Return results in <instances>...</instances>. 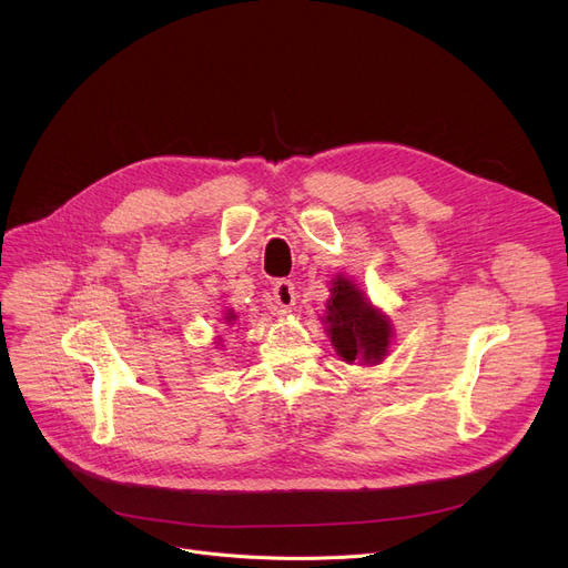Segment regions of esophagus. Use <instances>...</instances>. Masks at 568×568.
<instances>
[{"instance_id":"esophagus-1","label":"esophagus","mask_w":568,"mask_h":568,"mask_svg":"<svg viewBox=\"0 0 568 568\" xmlns=\"http://www.w3.org/2000/svg\"><path fill=\"white\" fill-rule=\"evenodd\" d=\"M274 302L281 308V313H287L294 306L296 292H294V285L290 281H278L274 285Z\"/></svg>"}]
</instances>
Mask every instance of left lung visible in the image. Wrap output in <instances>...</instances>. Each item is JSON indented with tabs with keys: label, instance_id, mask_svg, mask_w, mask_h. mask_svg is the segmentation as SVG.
Returning <instances> with one entry per match:
<instances>
[{
	"label": "left lung",
	"instance_id": "8db88e82",
	"mask_svg": "<svg viewBox=\"0 0 568 568\" xmlns=\"http://www.w3.org/2000/svg\"><path fill=\"white\" fill-rule=\"evenodd\" d=\"M332 296L320 317L336 354L345 364L377 366L389 356L394 324L352 278H332Z\"/></svg>",
	"mask_w": 568,
	"mask_h": 568
}]
</instances>
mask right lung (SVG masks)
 <instances>
[{
  "label": "right lung",
  "instance_id": "1",
  "mask_svg": "<svg viewBox=\"0 0 568 568\" xmlns=\"http://www.w3.org/2000/svg\"><path fill=\"white\" fill-rule=\"evenodd\" d=\"M236 317H239V315H236V313H234V311H232V308H230V311H227V313H225V317H223V320H225V324H230V326H234V322H236ZM216 343H223V338H221V336H219V341H216Z\"/></svg>",
  "mask_w": 568,
  "mask_h": 568
}]
</instances>
